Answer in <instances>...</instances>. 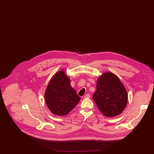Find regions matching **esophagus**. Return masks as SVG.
<instances>
[{
  "instance_id": "esophagus-1",
  "label": "esophagus",
  "mask_w": 154,
  "mask_h": 154,
  "mask_svg": "<svg viewBox=\"0 0 154 154\" xmlns=\"http://www.w3.org/2000/svg\"><path fill=\"white\" fill-rule=\"evenodd\" d=\"M84 98H90V95L89 94H86L84 96Z\"/></svg>"
}]
</instances>
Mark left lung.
<instances>
[{
    "label": "left lung",
    "instance_id": "1",
    "mask_svg": "<svg viewBox=\"0 0 154 154\" xmlns=\"http://www.w3.org/2000/svg\"><path fill=\"white\" fill-rule=\"evenodd\" d=\"M92 97L99 110L107 117L120 114L128 103L126 88L117 76L111 72H106L98 78Z\"/></svg>",
    "mask_w": 154,
    "mask_h": 154
}]
</instances>
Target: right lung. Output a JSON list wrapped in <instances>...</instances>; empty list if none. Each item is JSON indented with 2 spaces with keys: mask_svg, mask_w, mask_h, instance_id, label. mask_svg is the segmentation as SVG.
Here are the masks:
<instances>
[{
  "mask_svg": "<svg viewBox=\"0 0 154 154\" xmlns=\"http://www.w3.org/2000/svg\"><path fill=\"white\" fill-rule=\"evenodd\" d=\"M44 98L48 109L58 116L68 114L80 100L63 70L52 76L45 91Z\"/></svg>",
  "mask_w": 154,
  "mask_h": 154,
  "instance_id": "add662e5",
  "label": "right lung"
}]
</instances>
